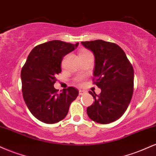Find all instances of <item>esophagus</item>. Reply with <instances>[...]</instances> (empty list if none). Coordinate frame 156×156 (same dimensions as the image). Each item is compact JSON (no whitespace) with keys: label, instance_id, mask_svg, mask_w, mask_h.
I'll return each mask as SVG.
<instances>
[{"label":"esophagus","instance_id":"34e87169","mask_svg":"<svg viewBox=\"0 0 156 156\" xmlns=\"http://www.w3.org/2000/svg\"><path fill=\"white\" fill-rule=\"evenodd\" d=\"M86 93L85 91H83V90H79V95H83Z\"/></svg>","mask_w":156,"mask_h":156}]
</instances>
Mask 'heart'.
Listing matches in <instances>:
<instances>
[{"instance_id": "heart-1", "label": "heart", "mask_w": 156, "mask_h": 156, "mask_svg": "<svg viewBox=\"0 0 156 156\" xmlns=\"http://www.w3.org/2000/svg\"><path fill=\"white\" fill-rule=\"evenodd\" d=\"M86 51H83L80 52V53H83V52H86ZM76 82H77V83L81 84L82 83H83V78H80H80H78L76 79Z\"/></svg>"}]
</instances>
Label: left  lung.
I'll return each instance as SVG.
<instances>
[{"mask_svg": "<svg viewBox=\"0 0 156 156\" xmlns=\"http://www.w3.org/2000/svg\"><path fill=\"white\" fill-rule=\"evenodd\" d=\"M94 53V83L101 92H90L94 103L87 109L89 117L101 124H108L123 115L133 92L134 71L125 53L115 43L101 39L82 42Z\"/></svg>", "mask_w": 156, "mask_h": 156, "instance_id": "1", "label": "left lung"}]
</instances>
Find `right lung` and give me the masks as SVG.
Returning <instances> with one entry per match:
<instances>
[{
  "mask_svg": "<svg viewBox=\"0 0 156 156\" xmlns=\"http://www.w3.org/2000/svg\"><path fill=\"white\" fill-rule=\"evenodd\" d=\"M76 44L52 40L33 48L21 70L25 103L34 117L42 122L53 124L67 116L69 105L78 95L72 87L58 93L53 87L62 72L63 57L78 47Z\"/></svg>",
  "mask_w": 156,
  "mask_h": 156,
  "instance_id": "right-lung-1",
  "label": "right lung"
}]
</instances>
